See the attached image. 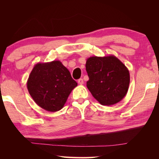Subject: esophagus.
<instances>
[{
  "label": "esophagus",
  "mask_w": 159,
  "mask_h": 159,
  "mask_svg": "<svg viewBox=\"0 0 159 159\" xmlns=\"http://www.w3.org/2000/svg\"><path fill=\"white\" fill-rule=\"evenodd\" d=\"M78 83H79V84H80V85H82V84H83V80L82 79H79L78 80Z\"/></svg>",
  "instance_id": "34e87169"
}]
</instances>
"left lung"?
<instances>
[{
    "mask_svg": "<svg viewBox=\"0 0 159 159\" xmlns=\"http://www.w3.org/2000/svg\"><path fill=\"white\" fill-rule=\"evenodd\" d=\"M85 69L89 77L87 87L102 105L116 104L127 94L130 73L114 55L90 57L86 61Z\"/></svg>",
    "mask_w": 159,
    "mask_h": 159,
    "instance_id": "1",
    "label": "left lung"
}]
</instances>
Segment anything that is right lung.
<instances>
[{
	"mask_svg": "<svg viewBox=\"0 0 159 159\" xmlns=\"http://www.w3.org/2000/svg\"><path fill=\"white\" fill-rule=\"evenodd\" d=\"M76 86L69 70L59 60L36 64L27 80V89L34 101L51 112L63 108Z\"/></svg>",
	"mask_w": 159,
	"mask_h": 159,
	"instance_id": "obj_1",
	"label": "right lung"
}]
</instances>
